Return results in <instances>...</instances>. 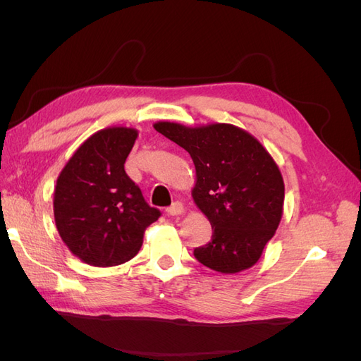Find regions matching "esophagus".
Returning <instances> with one entry per match:
<instances>
[{"label": "esophagus", "instance_id": "obj_1", "mask_svg": "<svg viewBox=\"0 0 361 361\" xmlns=\"http://www.w3.org/2000/svg\"><path fill=\"white\" fill-rule=\"evenodd\" d=\"M169 215H173V216H178V215H183L185 214V207L180 202H174L169 209H167Z\"/></svg>", "mask_w": 361, "mask_h": 361}]
</instances>
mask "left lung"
<instances>
[{
    "label": "left lung",
    "instance_id": "8db88e82",
    "mask_svg": "<svg viewBox=\"0 0 361 361\" xmlns=\"http://www.w3.org/2000/svg\"><path fill=\"white\" fill-rule=\"evenodd\" d=\"M188 152L195 167L191 195L212 226V239L194 250L200 264L236 274L257 264L281 221L285 182L260 141L231 123H154Z\"/></svg>",
    "mask_w": 361,
    "mask_h": 361
}]
</instances>
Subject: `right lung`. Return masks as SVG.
I'll return each mask as SVG.
<instances>
[{
  "label": "right lung",
  "mask_w": 361,
  "mask_h": 361,
  "mask_svg": "<svg viewBox=\"0 0 361 361\" xmlns=\"http://www.w3.org/2000/svg\"><path fill=\"white\" fill-rule=\"evenodd\" d=\"M138 130L110 126L73 152L54 190V220L73 256L92 267H117L133 259L146 227L161 212L150 207L125 171Z\"/></svg>",
  "instance_id": "right-lung-1"
}]
</instances>
